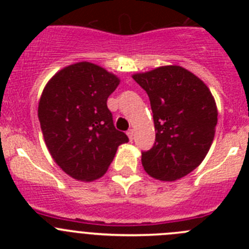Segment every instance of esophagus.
Wrapping results in <instances>:
<instances>
[{"instance_id":"1","label":"esophagus","mask_w":249,"mask_h":249,"mask_svg":"<svg viewBox=\"0 0 249 249\" xmlns=\"http://www.w3.org/2000/svg\"><path fill=\"white\" fill-rule=\"evenodd\" d=\"M127 136H128L129 141H133V138H135V131L133 129H128L127 131Z\"/></svg>"}]
</instances>
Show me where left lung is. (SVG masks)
<instances>
[{
  "instance_id": "8db88e82",
  "label": "left lung",
  "mask_w": 249,
  "mask_h": 249,
  "mask_svg": "<svg viewBox=\"0 0 249 249\" xmlns=\"http://www.w3.org/2000/svg\"><path fill=\"white\" fill-rule=\"evenodd\" d=\"M133 80L148 94L156 141L142 152L151 177L175 181L201 164L214 138L217 107L198 77L179 66H164Z\"/></svg>"
}]
</instances>
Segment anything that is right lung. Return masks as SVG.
Segmentation results:
<instances>
[{
  "instance_id": "right-lung-1",
  "label": "right lung",
  "mask_w": 249,
  "mask_h": 249,
  "mask_svg": "<svg viewBox=\"0 0 249 249\" xmlns=\"http://www.w3.org/2000/svg\"><path fill=\"white\" fill-rule=\"evenodd\" d=\"M120 80L89 62L57 72L43 89L38 120L51 156L78 181L102 177L120 144L128 142L116 129L107 98Z\"/></svg>"
}]
</instances>
